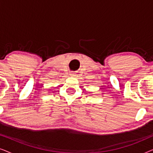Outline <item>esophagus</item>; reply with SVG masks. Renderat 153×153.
I'll return each instance as SVG.
<instances>
[{"label":"esophagus","mask_w":153,"mask_h":153,"mask_svg":"<svg viewBox=\"0 0 153 153\" xmlns=\"http://www.w3.org/2000/svg\"><path fill=\"white\" fill-rule=\"evenodd\" d=\"M70 76H76V73H74V72H70Z\"/></svg>","instance_id":"1"}]
</instances>
